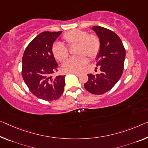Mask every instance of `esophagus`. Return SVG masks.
<instances>
[{
	"mask_svg": "<svg viewBox=\"0 0 148 148\" xmlns=\"http://www.w3.org/2000/svg\"><path fill=\"white\" fill-rule=\"evenodd\" d=\"M71 73L75 75H77V76H79V73Z\"/></svg>",
	"mask_w": 148,
	"mask_h": 148,
	"instance_id": "1",
	"label": "esophagus"
}]
</instances>
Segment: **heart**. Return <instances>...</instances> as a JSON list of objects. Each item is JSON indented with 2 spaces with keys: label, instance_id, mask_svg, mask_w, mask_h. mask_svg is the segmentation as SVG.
I'll return each mask as SVG.
<instances>
[{
  "label": "heart",
  "instance_id": "1",
  "mask_svg": "<svg viewBox=\"0 0 148 148\" xmlns=\"http://www.w3.org/2000/svg\"><path fill=\"white\" fill-rule=\"evenodd\" d=\"M63 42L68 47L76 45L77 56L70 58L63 63V69L67 73H77L88 63L87 56L90 60L95 59L101 49V41L94 34H88L81 29H72L62 36ZM52 53L57 60L64 61L69 56V50L64 45L56 43L52 46Z\"/></svg>",
  "mask_w": 148,
  "mask_h": 148
}]
</instances>
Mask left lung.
I'll use <instances>...</instances> for the list:
<instances>
[{"label": "left lung", "instance_id": "8db88e82", "mask_svg": "<svg viewBox=\"0 0 148 148\" xmlns=\"http://www.w3.org/2000/svg\"><path fill=\"white\" fill-rule=\"evenodd\" d=\"M101 41V49L97 58L100 74H88L85 89L94 95L110 90L121 77L124 71L126 51L119 36L113 31L101 26L92 27Z\"/></svg>", "mask_w": 148, "mask_h": 148}]
</instances>
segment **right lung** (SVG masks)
Returning <instances> with one entry per match:
<instances>
[{"mask_svg": "<svg viewBox=\"0 0 148 148\" xmlns=\"http://www.w3.org/2000/svg\"><path fill=\"white\" fill-rule=\"evenodd\" d=\"M61 32L40 33L28 45L22 57V75L25 83L34 96L44 101H56L64 91L65 75L51 77L58 71L52 45Z\"/></svg>", "mask_w": 148, "mask_h": 148, "instance_id": "right-lung-1", "label": "right lung"}]
</instances>
